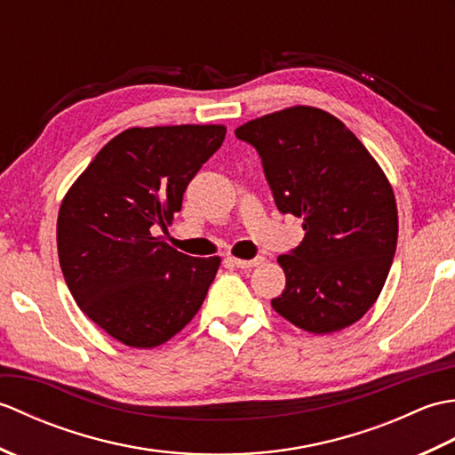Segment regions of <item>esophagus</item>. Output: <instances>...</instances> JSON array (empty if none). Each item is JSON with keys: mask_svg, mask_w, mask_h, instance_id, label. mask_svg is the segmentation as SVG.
Instances as JSON below:
<instances>
[{"mask_svg": "<svg viewBox=\"0 0 455 455\" xmlns=\"http://www.w3.org/2000/svg\"><path fill=\"white\" fill-rule=\"evenodd\" d=\"M262 262H264V256H256V258H252V259L233 258V264H235L236 267H243V269H246V267H256V266H259Z\"/></svg>", "mask_w": 455, "mask_h": 455, "instance_id": "obj_1", "label": "esophagus"}]
</instances>
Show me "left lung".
Segmentation results:
<instances>
[{"label": "left lung", "instance_id": "obj_1", "mask_svg": "<svg viewBox=\"0 0 455 455\" xmlns=\"http://www.w3.org/2000/svg\"><path fill=\"white\" fill-rule=\"evenodd\" d=\"M258 150L275 205L303 217L305 238L277 258L285 289L275 313L313 334L360 321L379 297L397 248L393 188L346 124L295 105L235 131Z\"/></svg>", "mask_w": 455, "mask_h": 455}]
</instances>
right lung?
<instances>
[{"label":"right lung","instance_id":"add662e5","mask_svg":"<svg viewBox=\"0 0 455 455\" xmlns=\"http://www.w3.org/2000/svg\"><path fill=\"white\" fill-rule=\"evenodd\" d=\"M222 124L132 127L98 152L62 199L58 259L74 301L131 347H156L197 315L220 258H193L152 235L222 140Z\"/></svg>","mask_w":455,"mask_h":455}]
</instances>
